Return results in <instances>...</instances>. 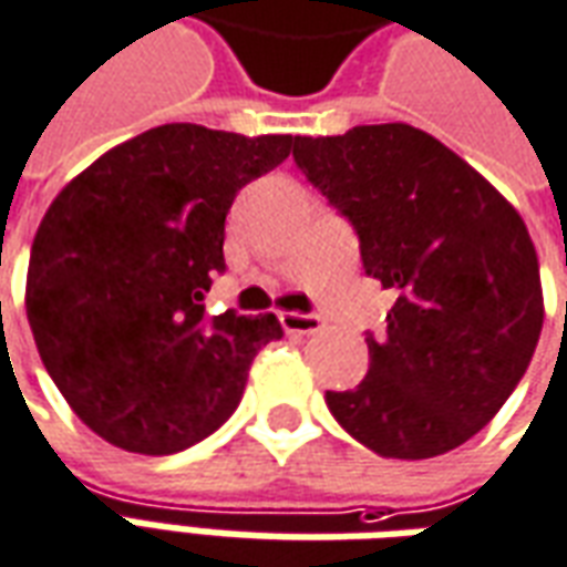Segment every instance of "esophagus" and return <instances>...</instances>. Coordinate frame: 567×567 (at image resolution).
I'll return each instance as SVG.
<instances>
[{
    "mask_svg": "<svg viewBox=\"0 0 567 567\" xmlns=\"http://www.w3.org/2000/svg\"><path fill=\"white\" fill-rule=\"evenodd\" d=\"M279 322L291 334H316L322 328V319L319 316H307V312H279Z\"/></svg>",
    "mask_w": 567,
    "mask_h": 567,
    "instance_id": "1",
    "label": "esophagus"
}]
</instances>
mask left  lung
<instances>
[{
	"mask_svg": "<svg viewBox=\"0 0 567 567\" xmlns=\"http://www.w3.org/2000/svg\"><path fill=\"white\" fill-rule=\"evenodd\" d=\"M295 162L359 236L362 267L395 303L368 334L365 380L324 393L334 421L380 457L463 445L528 371L544 328L525 220L488 181L414 125L297 137Z\"/></svg>",
	"mask_w": 567,
	"mask_h": 567,
	"instance_id": "obj_1",
	"label": "left lung"
}]
</instances>
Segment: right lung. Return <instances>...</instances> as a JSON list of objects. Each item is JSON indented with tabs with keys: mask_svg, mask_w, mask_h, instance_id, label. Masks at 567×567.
<instances>
[{
	"mask_svg": "<svg viewBox=\"0 0 567 567\" xmlns=\"http://www.w3.org/2000/svg\"><path fill=\"white\" fill-rule=\"evenodd\" d=\"M297 137L189 122L113 146L58 193L35 229L27 319L42 365L89 430L134 454L212 435L243 399L279 319L208 316L236 193Z\"/></svg>",
	"mask_w": 567,
	"mask_h": 567,
	"instance_id": "add662e5",
	"label": "right lung"
}]
</instances>
